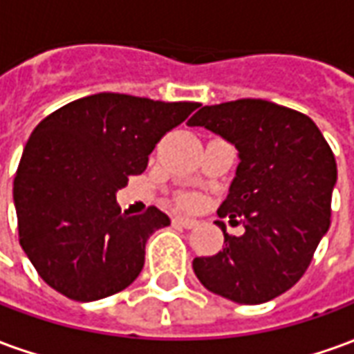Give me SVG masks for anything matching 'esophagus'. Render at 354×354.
I'll list each match as a JSON object with an SVG mask.
<instances>
[{"label": "esophagus", "instance_id": "34e87169", "mask_svg": "<svg viewBox=\"0 0 354 354\" xmlns=\"http://www.w3.org/2000/svg\"><path fill=\"white\" fill-rule=\"evenodd\" d=\"M172 223H174V225H180V227H185V230H193V227L199 225L197 220L185 218V216H174V218H172Z\"/></svg>", "mask_w": 354, "mask_h": 354}]
</instances>
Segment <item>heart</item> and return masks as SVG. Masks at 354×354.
Segmentation results:
<instances>
[{
    "instance_id": "1",
    "label": "heart",
    "mask_w": 354,
    "mask_h": 354,
    "mask_svg": "<svg viewBox=\"0 0 354 354\" xmlns=\"http://www.w3.org/2000/svg\"><path fill=\"white\" fill-rule=\"evenodd\" d=\"M178 205L184 208H189V210H193V208H197L201 205V199L197 197V195H193V193H184V195H180V199H178Z\"/></svg>"
}]
</instances>
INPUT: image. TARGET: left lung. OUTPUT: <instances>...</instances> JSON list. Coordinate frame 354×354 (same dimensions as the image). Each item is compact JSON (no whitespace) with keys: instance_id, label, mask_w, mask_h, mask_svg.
Listing matches in <instances>:
<instances>
[{"instance_id":"1","label":"left lung","mask_w":354,"mask_h":354,"mask_svg":"<svg viewBox=\"0 0 354 354\" xmlns=\"http://www.w3.org/2000/svg\"><path fill=\"white\" fill-rule=\"evenodd\" d=\"M187 124L205 127L239 149L237 176L218 216L245 225L233 237L216 222L225 246L195 258L193 271L218 296L266 304L304 277L330 227L334 151L311 117L256 98L205 106Z\"/></svg>"}]
</instances>
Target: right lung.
Returning <instances> with one entry per match:
<instances>
[{"label": "right lung", "mask_w": 354, "mask_h": 354, "mask_svg": "<svg viewBox=\"0 0 354 354\" xmlns=\"http://www.w3.org/2000/svg\"><path fill=\"white\" fill-rule=\"evenodd\" d=\"M199 106L98 93L35 127L12 197L20 246L50 288L94 301L134 282L147 239L170 218L157 207L121 212L115 192L146 170L155 144Z\"/></svg>", "instance_id": "add662e5"}]
</instances>
